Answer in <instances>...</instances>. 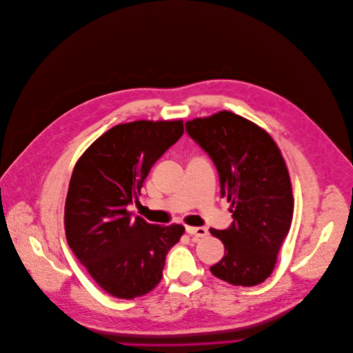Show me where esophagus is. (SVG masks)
I'll use <instances>...</instances> for the list:
<instances>
[{"mask_svg":"<svg viewBox=\"0 0 353 353\" xmlns=\"http://www.w3.org/2000/svg\"><path fill=\"white\" fill-rule=\"evenodd\" d=\"M185 231L190 234V236H194L196 239H204L208 236V230L204 227H187Z\"/></svg>","mask_w":353,"mask_h":353,"instance_id":"obj_1","label":"esophagus"}]
</instances>
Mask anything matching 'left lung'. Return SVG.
Instances as JSON below:
<instances>
[{
  "mask_svg": "<svg viewBox=\"0 0 353 353\" xmlns=\"http://www.w3.org/2000/svg\"><path fill=\"white\" fill-rule=\"evenodd\" d=\"M185 129L212 159L221 196L232 207L231 225L210 230L225 248L210 270L234 286H256L272 274L293 218L292 183L280 149L261 128L227 110L190 121Z\"/></svg>",
  "mask_w": 353,
  "mask_h": 353,
  "instance_id": "obj_1",
  "label": "left lung"
}]
</instances>
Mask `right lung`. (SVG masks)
I'll return each mask as SVG.
<instances>
[{"instance_id": "add662e5", "label": "right lung", "mask_w": 353, "mask_h": 353, "mask_svg": "<svg viewBox=\"0 0 353 353\" xmlns=\"http://www.w3.org/2000/svg\"><path fill=\"white\" fill-rule=\"evenodd\" d=\"M182 121L116 125L74 166L64 207L65 237L77 260L109 294L135 299L154 290L179 224H149L128 207L150 168L182 137Z\"/></svg>"}]
</instances>
